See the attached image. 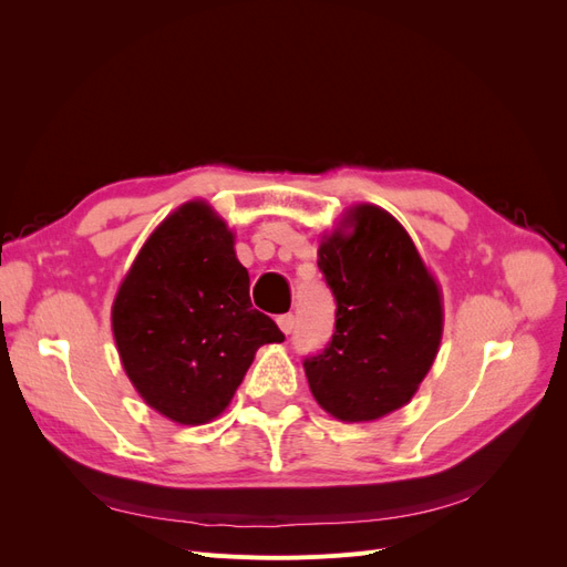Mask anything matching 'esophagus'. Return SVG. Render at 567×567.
Segmentation results:
<instances>
[{
	"mask_svg": "<svg viewBox=\"0 0 567 567\" xmlns=\"http://www.w3.org/2000/svg\"><path fill=\"white\" fill-rule=\"evenodd\" d=\"M277 323H279V329L288 336V333H293V329H296V317L293 315H281L277 319Z\"/></svg>",
	"mask_w": 567,
	"mask_h": 567,
	"instance_id": "1",
	"label": "esophagus"
}]
</instances>
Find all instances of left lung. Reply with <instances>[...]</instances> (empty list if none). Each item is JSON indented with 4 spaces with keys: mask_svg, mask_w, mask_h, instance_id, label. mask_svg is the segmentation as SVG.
Masks as SVG:
<instances>
[{
    "mask_svg": "<svg viewBox=\"0 0 567 567\" xmlns=\"http://www.w3.org/2000/svg\"><path fill=\"white\" fill-rule=\"evenodd\" d=\"M352 231L319 246V269L336 300V329L302 367L321 409L357 423L404 406L442 338L440 290L402 225L375 205H359Z\"/></svg>",
    "mask_w": 567,
    "mask_h": 567,
    "instance_id": "left-lung-1",
    "label": "left lung"
}]
</instances>
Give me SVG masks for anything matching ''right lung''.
<instances>
[{"instance_id": "obj_1", "label": "right lung", "mask_w": 567, "mask_h": 567, "mask_svg": "<svg viewBox=\"0 0 567 567\" xmlns=\"http://www.w3.org/2000/svg\"><path fill=\"white\" fill-rule=\"evenodd\" d=\"M248 288L234 234L205 203L151 234L113 302L120 359L148 406L182 425L227 409L257 348L286 338Z\"/></svg>"}]
</instances>
